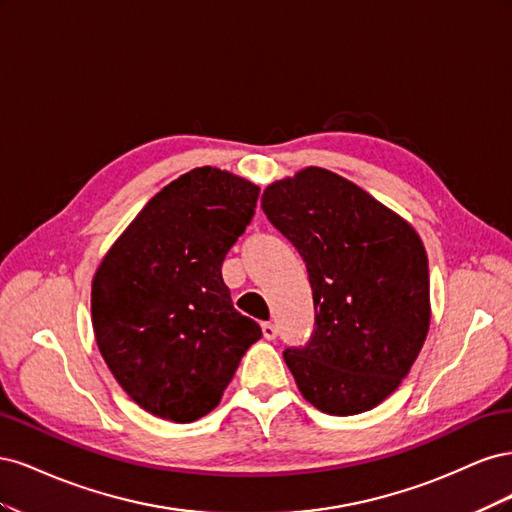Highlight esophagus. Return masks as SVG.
<instances>
[{
	"label": "esophagus",
	"instance_id": "esophagus-1",
	"mask_svg": "<svg viewBox=\"0 0 512 512\" xmlns=\"http://www.w3.org/2000/svg\"><path fill=\"white\" fill-rule=\"evenodd\" d=\"M262 335H265V339H275L277 337V327L271 322H265L262 324Z\"/></svg>",
	"mask_w": 512,
	"mask_h": 512
}]
</instances>
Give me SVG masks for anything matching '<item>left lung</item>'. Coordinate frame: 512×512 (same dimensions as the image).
Returning <instances> with one entry per match:
<instances>
[{"mask_svg":"<svg viewBox=\"0 0 512 512\" xmlns=\"http://www.w3.org/2000/svg\"><path fill=\"white\" fill-rule=\"evenodd\" d=\"M269 222L297 247L316 329L284 361L320 412L376 408L408 376L429 331V265L418 232L359 185L309 166L262 194Z\"/></svg>","mask_w":512,"mask_h":512,"instance_id":"1","label":"left lung"}]
</instances>
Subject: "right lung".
Instances as JSON below:
<instances>
[{"instance_id": "1", "label": "right lung", "mask_w": 512, "mask_h": 512, "mask_svg": "<svg viewBox=\"0 0 512 512\" xmlns=\"http://www.w3.org/2000/svg\"><path fill=\"white\" fill-rule=\"evenodd\" d=\"M258 192L228 170H190L149 200L91 282L100 354L121 389L164 421L209 414L262 337L222 280V262L252 222Z\"/></svg>"}]
</instances>
